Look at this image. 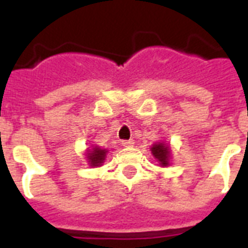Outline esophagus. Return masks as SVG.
<instances>
[{
  "mask_svg": "<svg viewBox=\"0 0 248 248\" xmlns=\"http://www.w3.org/2000/svg\"><path fill=\"white\" fill-rule=\"evenodd\" d=\"M134 143H135V141H134L132 139L122 140V145H124V147H132V145H134Z\"/></svg>",
  "mask_w": 248,
  "mask_h": 248,
  "instance_id": "esophagus-1",
  "label": "esophagus"
}]
</instances>
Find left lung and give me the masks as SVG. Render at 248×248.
Listing matches in <instances>:
<instances>
[{"label":"left lung","instance_id":"8db88e82","mask_svg":"<svg viewBox=\"0 0 248 248\" xmlns=\"http://www.w3.org/2000/svg\"><path fill=\"white\" fill-rule=\"evenodd\" d=\"M152 153L159 161V165L167 166L170 158V147L163 143H157L152 147Z\"/></svg>","mask_w":248,"mask_h":248}]
</instances>
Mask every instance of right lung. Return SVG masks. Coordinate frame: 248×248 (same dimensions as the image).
<instances>
[{
  "label": "right lung",
  "mask_w": 248,
  "mask_h": 248,
  "mask_svg": "<svg viewBox=\"0 0 248 248\" xmlns=\"http://www.w3.org/2000/svg\"><path fill=\"white\" fill-rule=\"evenodd\" d=\"M105 155H107V151L105 149H100V148H93L90 153H87V158H89V162L91 166H100L101 163L104 162Z\"/></svg>",
  "instance_id": "obj_1"
}]
</instances>
